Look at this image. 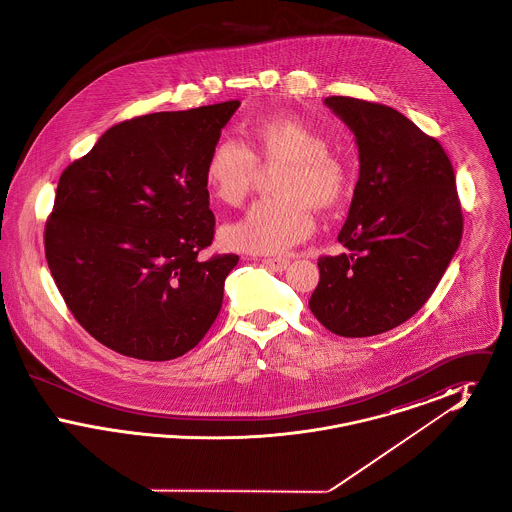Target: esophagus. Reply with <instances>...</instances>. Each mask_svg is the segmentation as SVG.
I'll list each match as a JSON object with an SVG mask.
<instances>
[{
  "instance_id": "1",
  "label": "esophagus",
  "mask_w": 512,
  "mask_h": 512,
  "mask_svg": "<svg viewBox=\"0 0 512 512\" xmlns=\"http://www.w3.org/2000/svg\"><path fill=\"white\" fill-rule=\"evenodd\" d=\"M290 265L288 259H282V257H274V259H263V267H267L268 270H276V272H282L286 270Z\"/></svg>"
}]
</instances>
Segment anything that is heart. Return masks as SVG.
<instances>
[{
	"mask_svg": "<svg viewBox=\"0 0 512 512\" xmlns=\"http://www.w3.org/2000/svg\"><path fill=\"white\" fill-rule=\"evenodd\" d=\"M253 149L236 138L217 140L203 178L226 205H240L255 182L259 161L282 167L274 178L276 197L255 201L242 219L226 224L222 244L249 253H284L315 230V211L336 209L349 188L345 161L330 149L317 126L299 117H270L251 124Z\"/></svg>",
	"mask_w": 512,
	"mask_h": 512,
	"instance_id": "1",
	"label": "heart"
}]
</instances>
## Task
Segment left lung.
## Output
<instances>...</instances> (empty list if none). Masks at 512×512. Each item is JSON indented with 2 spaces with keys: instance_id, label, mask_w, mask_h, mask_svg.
Masks as SVG:
<instances>
[{
  "instance_id": "obj_1",
  "label": "left lung",
  "mask_w": 512,
  "mask_h": 512,
  "mask_svg": "<svg viewBox=\"0 0 512 512\" xmlns=\"http://www.w3.org/2000/svg\"><path fill=\"white\" fill-rule=\"evenodd\" d=\"M324 103L359 147V180L336 257L318 259L309 307L343 338L388 332L430 299L463 238L453 165L436 138L382 103Z\"/></svg>"
}]
</instances>
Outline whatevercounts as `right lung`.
<instances>
[{
	"instance_id": "obj_1",
	"label": "right lung",
	"mask_w": 512,
	"mask_h": 512,
	"mask_svg": "<svg viewBox=\"0 0 512 512\" xmlns=\"http://www.w3.org/2000/svg\"><path fill=\"white\" fill-rule=\"evenodd\" d=\"M238 107L119 122L61 174L44 232L48 267L73 317L105 347L171 361L219 315L240 257L197 259L215 236L203 169Z\"/></svg>"
}]
</instances>
